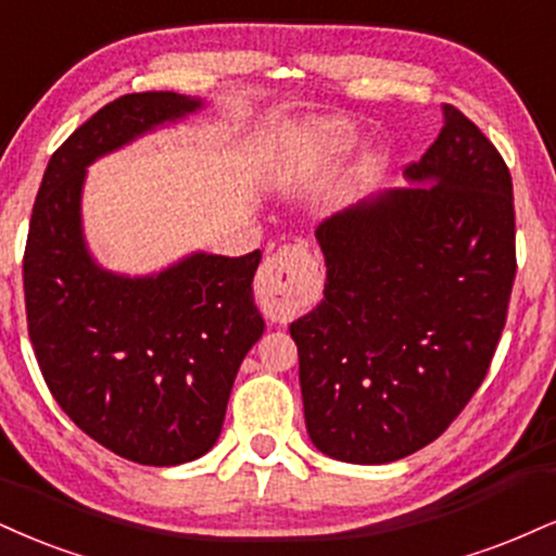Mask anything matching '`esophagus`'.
Returning a JSON list of instances; mask_svg holds the SVG:
<instances>
[{
  "label": "esophagus",
  "instance_id": "obj_1",
  "mask_svg": "<svg viewBox=\"0 0 556 556\" xmlns=\"http://www.w3.org/2000/svg\"><path fill=\"white\" fill-rule=\"evenodd\" d=\"M318 285V261L303 243L269 253L256 274L258 303L274 320H287L303 311Z\"/></svg>",
  "mask_w": 556,
  "mask_h": 556
}]
</instances>
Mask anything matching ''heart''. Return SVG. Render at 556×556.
Returning a JSON list of instances; mask_svg holds the SVG:
<instances>
[{
	"mask_svg": "<svg viewBox=\"0 0 556 556\" xmlns=\"http://www.w3.org/2000/svg\"><path fill=\"white\" fill-rule=\"evenodd\" d=\"M354 142H357V126L342 122V118H326V122L305 129L298 147L307 163H320V160L342 155Z\"/></svg>",
	"mask_w": 556,
	"mask_h": 556,
	"instance_id": "b5f03b06",
	"label": "heart"
}]
</instances>
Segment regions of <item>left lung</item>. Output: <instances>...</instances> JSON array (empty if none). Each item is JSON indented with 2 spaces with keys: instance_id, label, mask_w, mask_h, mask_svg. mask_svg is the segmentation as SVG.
<instances>
[{
  "instance_id": "8db88e82",
  "label": "left lung",
  "mask_w": 556,
  "mask_h": 556,
  "mask_svg": "<svg viewBox=\"0 0 556 556\" xmlns=\"http://www.w3.org/2000/svg\"><path fill=\"white\" fill-rule=\"evenodd\" d=\"M445 124L414 184L318 225L326 290L290 326L313 445L391 464L438 440L490 370L510 305L513 178L471 118Z\"/></svg>"
}]
</instances>
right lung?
Masks as SVG:
<instances>
[{"instance_id": "1", "label": "right lung", "mask_w": 556, "mask_h": 556, "mask_svg": "<svg viewBox=\"0 0 556 556\" xmlns=\"http://www.w3.org/2000/svg\"><path fill=\"white\" fill-rule=\"evenodd\" d=\"M199 105L131 92L87 118L49 160L23 256L28 337L51 396L96 443L144 466L217 443L238 367L264 333L251 287L261 251L116 277L85 249L79 191L92 160Z\"/></svg>"}]
</instances>
